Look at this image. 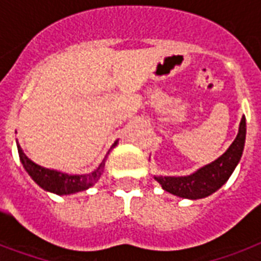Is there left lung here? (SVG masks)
<instances>
[{
  "label": "left lung",
  "mask_w": 261,
  "mask_h": 261,
  "mask_svg": "<svg viewBox=\"0 0 261 261\" xmlns=\"http://www.w3.org/2000/svg\"><path fill=\"white\" fill-rule=\"evenodd\" d=\"M245 135L247 122L245 116H243L236 139L227 147V150L213 163L199 168L198 171L187 176H154V178L164 191L178 198L196 200L210 196L229 180L236 167L239 165L245 145Z\"/></svg>",
  "instance_id": "obj_1"
}]
</instances>
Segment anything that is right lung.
Returning <instances> with one entry per match:
<instances>
[{
  "label": "right lung",
  "instance_id": "add662e5",
  "mask_svg": "<svg viewBox=\"0 0 261 261\" xmlns=\"http://www.w3.org/2000/svg\"><path fill=\"white\" fill-rule=\"evenodd\" d=\"M16 145H17V151L20 161H21L22 167L27 171V173L30 174L31 178L38 184L40 188H43L47 192H53L57 195H71L85 191L90 187L94 186V182L98 181V178L101 177L102 172H104V167H106L107 155L104 157L100 165H98L93 172L85 174H69L66 172L57 171V169H50V168H44L34 163L32 160L28 159L27 154L22 151L20 143L16 139ZM118 145V141H115L112 147ZM111 147V149H112Z\"/></svg>",
  "mask_w": 261,
  "mask_h": 261
}]
</instances>
